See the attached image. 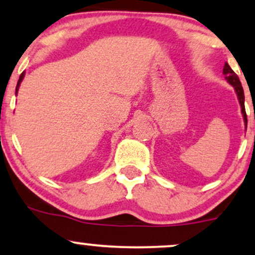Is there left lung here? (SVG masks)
<instances>
[{"label":"left lung","instance_id":"left-lung-1","mask_svg":"<svg viewBox=\"0 0 255 255\" xmlns=\"http://www.w3.org/2000/svg\"><path fill=\"white\" fill-rule=\"evenodd\" d=\"M223 74L225 75V79H227L228 83H229L236 91V95H238L240 105H241V111H242V116H244V120H245L246 128H247V115H246V109H245V93H244V89H242L241 81H240V79L238 75H236V73L230 68V66L228 63L224 64Z\"/></svg>","mask_w":255,"mask_h":255}]
</instances>
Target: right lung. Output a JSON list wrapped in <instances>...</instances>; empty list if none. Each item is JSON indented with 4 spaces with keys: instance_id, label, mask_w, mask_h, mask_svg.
<instances>
[{
    "instance_id": "right-lung-1",
    "label": "right lung",
    "mask_w": 255,
    "mask_h": 255,
    "mask_svg": "<svg viewBox=\"0 0 255 255\" xmlns=\"http://www.w3.org/2000/svg\"><path fill=\"white\" fill-rule=\"evenodd\" d=\"M24 77H25V72H22V73H21V75H20L19 80H17L16 89H15V93H17V90H19V86H20V84H21V81H22V79H24Z\"/></svg>"
}]
</instances>
